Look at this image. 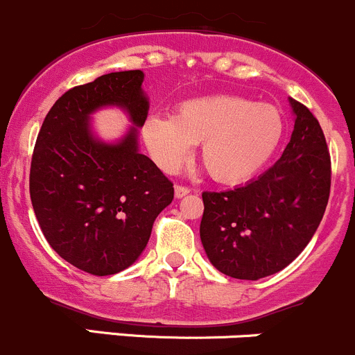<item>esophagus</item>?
<instances>
[{
	"mask_svg": "<svg viewBox=\"0 0 355 355\" xmlns=\"http://www.w3.org/2000/svg\"><path fill=\"white\" fill-rule=\"evenodd\" d=\"M189 191H191V189H189L188 186H181V184L174 186V195H176V198H182V196L188 195Z\"/></svg>",
	"mask_w": 355,
	"mask_h": 355,
	"instance_id": "obj_1",
	"label": "esophagus"
}]
</instances>
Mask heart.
Returning <instances> with one entry per match:
<instances>
[{
  "instance_id": "b5f03b06",
  "label": "heart",
  "mask_w": 355,
  "mask_h": 355,
  "mask_svg": "<svg viewBox=\"0 0 355 355\" xmlns=\"http://www.w3.org/2000/svg\"><path fill=\"white\" fill-rule=\"evenodd\" d=\"M285 122L276 107L238 94H209L181 101L173 117L150 115L141 138L164 173H176L191 145L210 178L241 184L257 176L282 143Z\"/></svg>"
}]
</instances>
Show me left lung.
<instances>
[{"label":"left lung","instance_id":"left-lung-1","mask_svg":"<svg viewBox=\"0 0 355 355\" xmlns=\"http://www.w3.org/2000/svg\"><path fill=\"white\" fill-rule=\"evenodd\" d=\"M295 125L282 159L227 191H203L200 238L223 275L261 279L285 269L314 236L329 198L331 160L318 119L290 98Z\"/></svg>","mask_w":355,"mask_h":355}]
</instances>
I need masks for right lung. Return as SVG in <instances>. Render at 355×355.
Instances as JSON below:
<instances>
[{"label": "right lung", "mask_w": 355, "mask_h": 355, "mask_svg": "<svg viewBox=\"0 0 355 355\" xmlns=\"http://www.w3.org/2000/svg\"><path fill=\"white\" fill-rule=\"evenodd\" d=\"M141 70L100 76L55 101L31 162L29 191L48 243L69 264L94 276L138 261L157 216L173 202V182L138 150L148 115ZM121 106L135 124L117 144L94 138L89 115Z\"/></svg>", "instance_id": "add662e5"}]
</instances>
